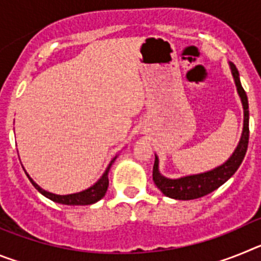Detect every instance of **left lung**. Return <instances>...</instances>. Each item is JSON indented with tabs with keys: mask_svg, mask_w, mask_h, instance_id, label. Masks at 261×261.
<instances>
[{
	"mask_svg": "<svg viewBox=\"0 0 261 261\" xmlns=\"http://www.w3.org/2000/svg\"><path fill=\"white\" fill-rule=\"evenodd\" d=\"M231 74L234 78L237 91L241 98L242 106H243V130H242L241 140L235 147L234 153L230 155V158L223 162L222 165L212 168L209 171L200 172L195 175H187V176L171 179L166 177L165 175L159 171V158L155 155L153 167V180L155 186L158 187L161 192L167 197H171L175 200H193L199 199L202 196L216 191L218 187L229 180L230 177L238 170L241 163L243 162L246 151L248 146V137H250V129H248V121H250V114H248V99L246 95V91L243 90L239 78V71L237 66L229 62Z\"/></svg>",
	"mask_w": 261,
	"mask_h": 261,
	"instance_id": "left-lung-1",
	"label": "left lung"
}]
</instances>
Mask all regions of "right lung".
Segmentation results:
<instances>
[{
    "label": "right lung",
    "instance_id": "obj_1",
    "mask_svg": "<svg viewBox=\"0 0 261 261\" xmlns=\"http://www.w3.org/2000/svg\"><path fill=\"white\" fill-rule=\"evenodd\" d=\"M117 156V155H116ZM116 156L111 159L110 165L107 166L106 168V171L103 172V175L100 176L96 183H94L93 186L89 187L87 190L81 191V192L77 193H70V195H56V193H52V192H48V191L43 190L41 187H39L35 181L32 180L30 175H26L29 176L30 181L32 183V186L35 187L36 190L41 193L43 196H45L47 199L52 200V201L57 202V204H62V205H91V204H95L96 201L102 199L103 196L106 195L107 192V188H108V172H110V168L112 166V163L115 162V159Z\"/></svg>",
    "mask_w": 261,
    "mask_h": 261
}]
</instances>
